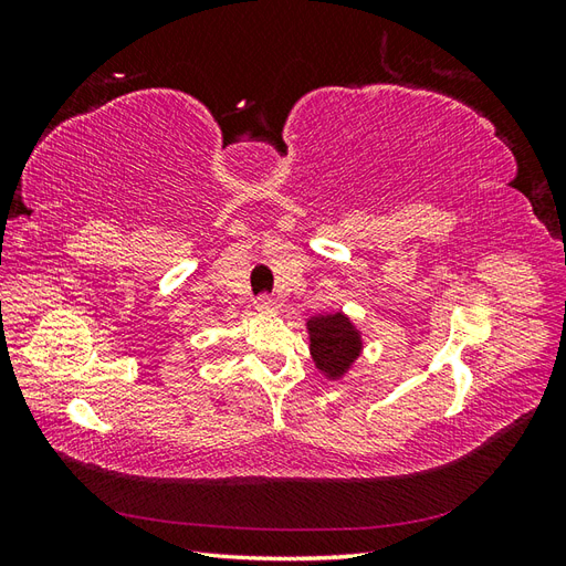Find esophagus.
I'll use <instances>...</instances> for the list:
<instances>
[{"instance_id":"obj_1","label":"esophagus","mask_w":566,"mask_h":566,"mask_svg":"<svg viewBox=\"0 0 566 566\" xmlns=\"http://www.w3.org/2000/svg\"><path fill=\"white\" fill-rule=\"evenodd\" d=\"M254 306H256V312H262V314H271V312H276V310H279V302L273 300V297H269V295H262L260 300L254 302Z\"/></svg>"}]
</instances>
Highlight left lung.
<instances>
[{
    "instance_id": "8db88e82",
    "label": "left lung",
    "mask_w": 566,
    "mask_h": 566,
    "mask_svg": "<svg viewBox=\"0 0 566 566\" xmlns=\"http://www.w3.org/2000/svg\"><path fill=\"white\" fill-rule=\"evenodd\" d=\"M306 333H310L314 366L325 380L335 382L345 378L364 352V335L345 312L306 318Z\"/></svg>"
}]
</instances>
